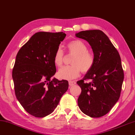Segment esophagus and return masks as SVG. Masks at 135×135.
Masks as SVG:
<instances>
[{
  "label": "esophagus",
  "instance_id": "esophagus-1",
  "mask_svg": "<svg viewBox=\"0 0 135 135\" xmlns=\"http://www.w3.org/2000/svg\"><path fill=\"white\" fill-rule=\"evenodd\" d=\"M68 84H69V85L70 86V87H71V86L75 85L76 82H74V81H69V82H68Z\"/></svg>",
  "mask_w": 135,
  "mask_h": 135
}]
</instances>
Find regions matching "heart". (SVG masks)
Instances as JSON below:
<instances>
[{
	"label": "heart",
	"instance_id": "obj_1",
	"mask_svg": "<svg viewBox=\"0 0 135 135\" xmlns=\"http://www.w3.org/2000/svg\"><path fill=\"white\" fill-rule=\"evenodd\" d=\"M67 47L70 54L75 55L71 62L72 65L60 68L57 72L59 78L64 80H71L79 76L81 70L82 73H87L93 67L94 58L88 51L87 46L80 40H74L67 44ZM64 53L61 47H58L54 55L53 61L58 67L63 65Z\"/></svg>",
	"mask_w": 135,
	"mask_h": 135
}]
</instances>
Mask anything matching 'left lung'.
<instances>
[{
    "instance_id": "8db88e82",
    "label": "left lung",
    "mask_w": 135,
    "mask_h": 135,
    "mask_svg": "<svg viewBox=\"0 0 135 135\" xmlns=\"http://www.w3.org/2000/svg\"><path fill=\"white\" fill-rule=\"evenodd\" d=\"M76 36L89 43L94 58L92 69L77 82L82 90L78 106L87 116L101 117L111 110L120 97L124 74L119 54L99 30L82 31ZM87 80L90 82L85 83Z\"/></svg>"
}]
</instances>
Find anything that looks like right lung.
<instances>
[{
  "label": "right lung",
  "mask_w": 135,
  "mask_h": 135,
  "mask_svg": "<svg viewBox=\"0 0 135 135\" xmlns=\"http://www.w3.org/2000/svg\"><path fill=\"white\" fill-rule=\"evenodd\" d=\"M66 36L63 32H38L16 56L13 77L16 98L25 111L37 118L51 114L68 88L67 80L53 78L54 55Z\"/></svg>",
  "instance_id": "1"
}]
</instances>
